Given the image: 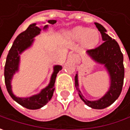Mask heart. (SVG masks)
Here are the masks:
<instances>
[{
  "label": "heart",
  "mask_w": 130,
  "mask_h": 130,
  "mask_svg": "<svg viewBox=\"0 0 130 130\" xmlns=\"http://www.w3.org/2000/svg\"><path fill=\"white\" fill-rule=\"evenodd\" d=\"M67 36L73 41H82L86 47L95 45L100 39V35L97 29H89L85 27H77L68 32Z\"/></svg>",
  "instance_id": "obj_1"
}]
</instances>
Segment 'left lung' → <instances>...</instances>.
Wrapping results in <instances>:
<instances>
[{"instance_id":"left-lung-1","label":"left lung","mask_w":130,"mask_h":130,"mask_svg":"<svg viewBox=\"0 0 130 130\" xmlns=\"http://www.w3.org/2000/svg\"><path fill=\"white\" fill-rule=\"evenodd\" d=\"M95 24L104 42L98 47L87 51V53L95 62L104 65L110 77V87L101 98L97 101H88L84 98L79 89L77 74L74 79L76 89L83 102L92 108L103 109L111 105L121 94L124 77V58L117 42L108 35L106 29L101 24L97 22H95Z\"/></svg>"}]
</instances>
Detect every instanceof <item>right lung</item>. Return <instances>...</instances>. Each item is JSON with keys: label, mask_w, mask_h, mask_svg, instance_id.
<instances>
[{"label": "right lung", "mask_w": 130, "mask_h": 130, "mask_svg": "<svg viewBox=\"0 0 130 130\" xmlns=\"http://www.w3.org/2000/svg\"><path fill=\"white\" fill-rule=\"evenodd\" d=\"M48 23L54 24L55 23H56V21L49 20ZM47 27V25H45L43 27V29H46ZM40 31L41 29L38 27L36 26V24L34 23L30 24L25 31L18 35L13 41L12 46L8 52L4 68L5 83L10 96L21 106L28 109L33 110L42 108L51 99L53 92L55 90L54 85L57 74L62 69V67L60 65H56L53 67V72L51 75L49 85L37 95H34L28 98H19L13 93L11 83L13 74L19 71L20 54H22L26 49L29 48L32 45L35 40L34 38L38 35L40 33Z\"/></svg>", "instance_id": "obj_1"}]
</instances>
